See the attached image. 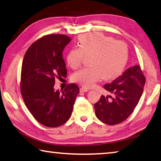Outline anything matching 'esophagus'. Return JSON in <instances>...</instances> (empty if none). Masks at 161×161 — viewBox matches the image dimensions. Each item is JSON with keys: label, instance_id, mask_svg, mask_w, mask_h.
Returning <instances> with one entry per match:
<instances>
[{"label": "esophagus", "instance_id": "1", "mask_svg": "<svg viewBox=\"0 0 161 161\" xmlns=\"http://www.w3.org/2000/svg\"><path fill=\"white\" fill-rule=\"evenodd\" d=\"M88 91H89V89L86 88V87H81V88H80V92H86Z\"/></svg>", "mask_w": 161, "mask_h": 161}]
</instances>
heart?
<instances>
[{"mask_svg":"<svg viewBox=\"0 0 161 161\" xmlns=\"http://www.w3.org/2000/svg\"><path fill=\"white\" fill-rule=\"evenodd\" d=\"M78 46L68 52L66 59L67 64L75 69L80 66L84 57H89V67L72 75V80L84 86H93L102 78L104 80L116 78L127 63V45L111 37L99 33L83 35L79 38Z\"/></svg>","mask_w":161,"mask_h":161,"instance_id":"1","label":"heart"}]
</instances>
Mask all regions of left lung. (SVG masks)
<instances>
[{"label":"left lung","instance_id":"1","mask_svg":"<svg viewBox=\"0 0 161 161\" xmlns=\"http://www.w3.org/2000/svg\"><path fill=\"white\" fill-rule=\"evenodd\" d=\"M146 78L139 64L126 69L110 84L103 86L111 96L102 95L94 104L98 119L108 125L125 121L133 113L143 94Z\"/></svg>","mask_w":161,"mask_h":161}]
</instances>
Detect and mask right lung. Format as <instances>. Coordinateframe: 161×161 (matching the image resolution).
<instances>
[{"mask_svg": "<svg viewBox=\"0 0 161 161\" xmlns=\"http://www.w3.org/2000/svg\"><path fill=\"white\" fill-rule=\"evenodd\" d=\"M70 41L64 35H45L32 43L24 56L21 95L30 112L43 126L54 128L67 122L80 92L75 84L62 92L54 89L56 78L67 77L62 52Z\"/></svg>", "mask_w": 161, "mask_h": 161, "instance_id": "right-lung-1", "label": "right lung"}]
</instances>
